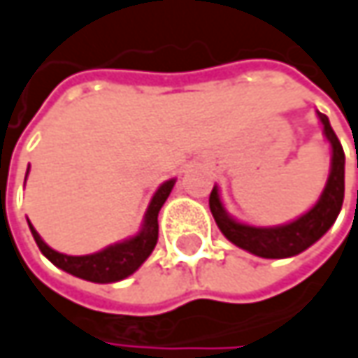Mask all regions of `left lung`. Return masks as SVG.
Returning <instances> with one entry per match:
<instances>
[{
    "label": "left lung",
    "mask_w": 358,
    "mask_h": 358,
    "mask_svg": "<svg viewBox=\"0 0 358 358\" xmlns=\"http://www.w3.org/2000/svg\"><path fill=\"white\" fill-rule=\"evenodd\" d=\"M317 114L324 124V135L332 145V168H330V176H328L320 201L306 215H301L299 219L287 225L252 227V225L238 223L225 213L219 199V190L215 186L209 196V207L221 234L231 244L248 250L260 258H289L308 250L309 245L315 244L334 225L342 209V201H344V151H342L336 133L330 127L328 116L322 113Z\"/></svg>",
    "instance_id": "left-lung-1"
}]
</instances>
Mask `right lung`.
I'll return each mask as SVG.
<instances>
[{"instance_id":"1","label":"right lung","mask_w":358,"mask_h":358,"mask_svg":"<svg viewBox=\"0 0 358 358\" xmlns=\"http://www.w3.org/2000/svg\"><path fill=\"white\" fill-rule=\"evenodd\" d=\"M176 180H168L164 182L157 192L153 194L149 209L145 213V221H143V229L131 238L124 240L120 244L108 245L102 252L96 254H87V256H67L61 252H55L52 248L45 244L41 240V236L36 234V229L30 225V231L34 236V242L41 248V252L49 258L55 266H59L61 271L69 273L73 276H80L83 280H92V282H116L122 280L129 275H133L147 258L153 252V248L157 244V213L164 207L166 199L170 196L172 188H174Z\"/></svg>"}]
</instances>
